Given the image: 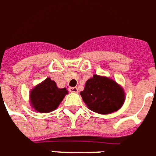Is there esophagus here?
Listing matches in <instances>:
<instances>
[{
	"label": "esophagus",
	"mask_w": 156,
	"mask_h": 156,
	"mask_svg": "<svg viewBox=\"0 0 156 156\" xmlns=\"http://www.w3.org/2000/svg\"><path fill=\"white\" fill-rule=\"evenodd\" d=\"M69 91H70L71 93H78V88L76 87H71V88H69Z\"/></svg>",
	"instance_id": "esophagus-1"
}]
</instances>
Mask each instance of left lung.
<instances>
[{"label": "left lung", "mask_w": 156, "mask_h": 156, "mask_svg": "<svg viewBox=\"0 0 156 156\" xmlns=\"http://www.w3.org/2000/svg\"><path fill=\"white\" fill-rule=\"evenodd\" d=\"M80 94L88 109L100 114L118 111L126 100L125 92L120 84L109 77L97 74L86 81Z\"/></svg>", "instance_id": "1"}]
</instances>
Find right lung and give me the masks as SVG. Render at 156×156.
<instances>
[{"label": "right lung", "mask_w": 156, "mask_h": 156, "mask_svg": "<svg viewBox=\"0 0 156 156\" xmlns=\"http://www.w3.org/2000/svg\"><path fill=\"white\" fill-rule=\"evenodd\" d=\"M68 93L67 88H59L50 77L31 89L30 104L35 111L47 113L56 109Z\"/></svg>", "instance_id": "1"}]
</instances>
